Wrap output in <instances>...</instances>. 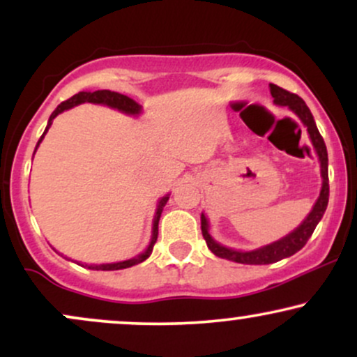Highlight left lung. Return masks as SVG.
Instances as JSON below:
<instances>
[{
	"label": "left lung",
	"mask_w": 357,
	"mask_h": 357,
	"mask_svg": "<svg viewBox=\"0 0 357 357\" xmlns=\"http://www.w3.org/2000/svg\"><path fill=\"white\" fill-rule=\"evenodd\" d=\"M270 93H272L273 102L277 105H287L290 110H292L296 116L301 119L302 124L307 127V132H309L310 141H312V146L315 153L319 155V162H321V176H322V188L321 195H319L317 202H315L312 211L307 215V218L302 221L301 225L294 230L292 233L284 236V238L273 241V243L265 245V247L252 250V252H241V250H233L227 248L223 245H220L218 241L213 240L210 235V225H208L206 216L202 215V233L203 238L206 240L208 248L215 253L216 257L227 258V260L236 261V264H247V265H267V264H275V261L282 260V258L292 257L294 253H297L304 245L307 240L312 236V233L317 227V223L326 213L327 203H329V173H327V149L326 142L319 132L317 126H315V121L310 114L309 107L305 105V102L301 99V97L296 96V93L289 92V90L278 87L275 84H270Z\"/></svg>",
	"instance_id": "left-lung-1"
}]
</instances>
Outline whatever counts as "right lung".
<instances>
[{
  "label": "right lung",
  "instance_id": "obj_1",
  "mask_svg": "<svg viewBox=\"0 0 357 357\" xmlns=\"http://www.w3.org/2000/svg\"><path fill=\"white\" fill-rule=\"evenodd\" d=\"M84 102H92V104L107 105V107L117 109V110H121V112L129 114V116H137V114H141V105H139L136 100L129 99V97L122 96V93H119V92H110V90H96V92H79V93H75V96H73V97H70V99H68V100L61 102L59 107L53 110L50 119H48L47 129H45L43 136L40 137V141H38V144H36V147L40 146V142L43 141L45 134H47L48 129H50L53 119L59 116V114L63 112V110H68V109L75 107V105L84 104ZM167 199H169V195L162 196V198L158 202V208H155L154 220H153V236H151V243H149V247L146 248V252H142L141 255H137V257H134V258H129V260L117 261V264L85 265V267L90 268V270H122V268H129V267H132V265H137V264H141V261H144L146 258L151 255V252H153V247H154L155 240H158L159 218H161L162 208L166 206ZM61 257H63V255H61ZM65 258H67V257H65Z\"/></svg>",
  "mask_w": 357,
  "mask_h": 357
}]
</instances>
